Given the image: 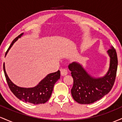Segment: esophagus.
<instances>
[{"instance_id": "34e87169", "label": "esophagus", "mask_w": 122, "mask_h": 122, "mask_svg": "<svg viewBox=\"0 0 122 122\" xmlns=\"http://www.w3.org/2000/svg\"><path fill=\"white\" fill-rule=\"evenodd\" d=\"M60 71H61V76H62L66 75L67 74H68V71H67L66 69H61Z\"/></svg>"}]
</instances>
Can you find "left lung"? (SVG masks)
I'll list each match as a JSON object with an SVG mask.
<instances>
[{
  "instance_id": "left-lung-1",
  "label": "left lung",
  "mask_w": 122,
  "mask_h": 122,
  "mask_svg": "<svg viewBox=\"0 0 122 122\" xmlns=\"http://www.w3.org/2000/svg\"><path fill=\"white\" fill-rule=\"evenodd\" d=\"M107 52L110 57V65L107 72L103 77L92 76L79 62H73L68 66L73 79L71 94L74 100L80 104L94 103L111 90L117 75V58L112 46Z\"/></svg>"
}]
</instances>
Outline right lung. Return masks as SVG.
Masks as SVG:
<instances>
[{
    "label": "right lung",
    "mask_w": 122,
    "mask_h": 122,
    "mask_svg": "<svg viewBox=\"0 0 122 122\" xmlns=\"http://www.w3.org/2000/svg\"><path fill=\"white\" fill-rule=\"evenodd\" d=\"M23 33L19 35L14 40L11 44L8 47L5 53L6 56L8 51L15 42L23 36ZM3 69L7 82L10 89L14 95L19 100L26 103L34 104H40L45 103L48 101L52 93L53 87L55 83L60 79V71L58 70L56 72L48 74L44 79L39 82L38 84L31 88H23L18 86L11 81L5 72V64H3Z\"/></svg>",
    "instance_id": "1"
}]
</instances>
